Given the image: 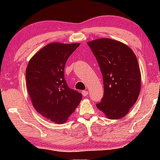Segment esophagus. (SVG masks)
Segmentation results:
<instances>
[{
  "label": "esophagus",
  "instance_id": "obj_1",
  "mask_svg": "<svg viewBox=\"0 0 160 160\" xmlns=\"http://www.w3.org/2000/svg\"><path fill=\"white\" fill-rule=\"evenodd\" d=\"M87 95H88V92H87V90H83L82 91V95L83 96H84V97H85V96H87Z\"/></svg>",
  "mask_w": 160,
  "mask_h": 160
}]
</instances>
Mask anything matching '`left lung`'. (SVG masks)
<instances>
[{
    "label": "left lung",
    "mask_w": 160,
    "mask_h": 160,
    "mask_svg": "<svg viewBox=\"0 0 160 160\" xmlns=\"http://www.w3.org/2000/svg\"><path fill=\"white\" fill-rule=\"evenodd\" d=\"M102 75L104 95L97 108L110 119L124 117L137 101L141 71L136 56L124 43L110 38L87 43Z\"/></svg>",
    "instance_id": "1"
}]
</instances>
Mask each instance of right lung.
I'll return each instance as SVG.
<instances>
[{
    "label": "right lung",
    "instance_id": "1",
    "mask_svg": "<svg viewBox=\"0 0 160 160\" xmlns=\"http://www.w3.org/2000/svg\"><path fill=\"white\" fill-rule=\"evenodd\" d=\"M79 45L49 43L30 59L26 68V84L32 106L54 123H65L82 98V94L69 88L64 78L66 61Z\"/></svg>",
    "mask_w": 160,
    "mask_h": 160
}]
</instances>
